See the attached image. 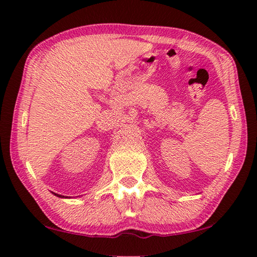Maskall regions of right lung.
<instances>
[{"label":"right lung","instance_id":"right-lung-1","mask_svg":"<svg viewBox=\"0 0 257 257\" xmlns=\"http://www.w3.org/2000/svg\"><path fill=\"white\" fill-rule=\"evenodd\" d=\"M54 195H56V196H58V197H64V196H62V195H58V194H54Z\"/></svg>","mask_w":257,"mask_h":257}]
</instances>
